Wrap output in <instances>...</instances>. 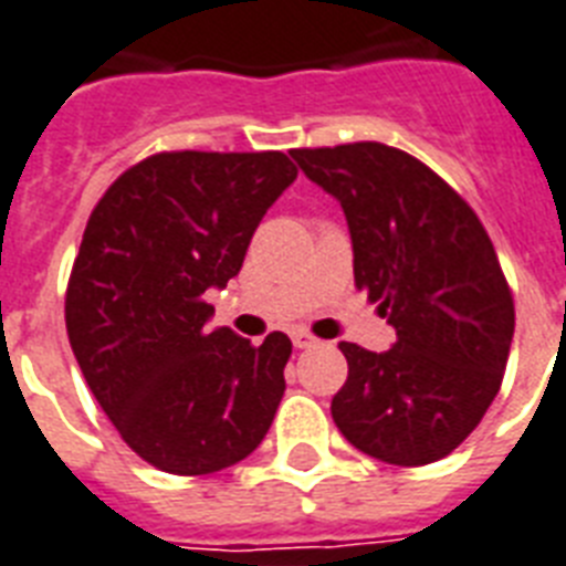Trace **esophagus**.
I'll return each mask as SVG.
<instances>
[{
    "label": "esophagus",
    "instance_id": "obj_1",
    "mask_svg": "<svg viewBox=\"0 0 566 566\" xmlns=\"http://www.w3.org/2000/svg\"><path fill=\"white\" fill-rule=\"evenodd\" d=\"M291 339H293V346H296V348H311L316 343V339L311 337L307 331H302V328L291 331Z\"/></svg>",
    "mask_w": 566,
    "mask_h": 566
}]
</instances>
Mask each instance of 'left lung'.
Wrapping results in <instances>:
<instances>
[{
    "instance_id": "left-lung-1",
    "label": "left lung",
    "mask_w": 566,
    "mask_h": 566,
    "mask_svg": "<svg viewBox=\"0 0 566 566\" xmlns=\"http://www.w3.org/2000/svg\"><path fill=\"white\" fill-rule=\"evenodd\" d=\"M291 156L346 214L357 291L395 328L389 352L339 343L331 416L357 450L416 468L465 442L494 401L514 302L474 209L416 156L380 142Z\"/></svg>"
}]
</instances>
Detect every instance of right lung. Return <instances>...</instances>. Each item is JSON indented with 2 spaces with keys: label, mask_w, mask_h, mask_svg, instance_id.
Wrapping results in <instances>:
<instances>
[{
  "label": "right lung",
  "mask_w": 566,
  "mask_h": 566,
  "mask_svg": "<svg viewBox=\"0 0 566 566\" xmlns=\"http://www.w3.org/2000/svg\"><path fill=\"white\" fill-rule=\"evenodd\" d=\"M296 174L279 150H174L127 168L92 209L69 275V343L101 410L159 471H223L273 424L291 339L211 331L206 291L238 275Z\"/></svg>",
  "instance_id": "obj_1"
}]
</instances>
